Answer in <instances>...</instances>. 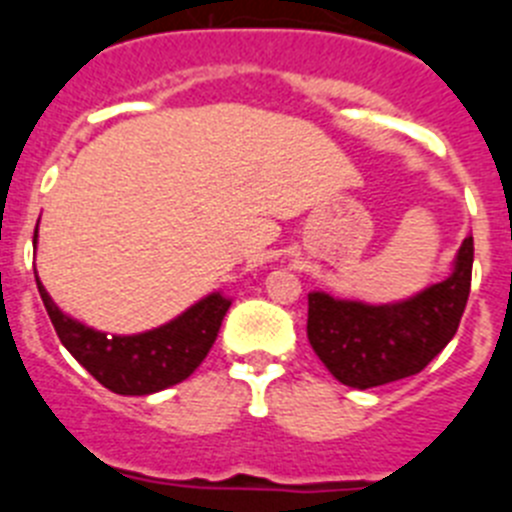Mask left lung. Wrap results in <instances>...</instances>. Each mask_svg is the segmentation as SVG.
Here are the masks:
<instances>
[{
  "label": "left lung",
  "mask_w": 512,
  "mask_h": 512,
  "mask_svg": "<svg viewBox=\"0 0 512 512\" xmlns=\"http://www.w3.org/2000/svg\"><path fill=\"white\" fill-rule=\"evenodd\" d=\"M474 238H464L454 271L410 300L366 305L307 295V338L341 384L369 390L423 372L459 330L472 287Z\"/></svg>",
  "instance_id": "8db88e82"
}]
</instances>
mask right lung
Instances as JSON below:
<instances>
[{
    "mask_svg": "<svg viewBox=\"0 0 512 512\" xmlns=\"http://www.w3.org/2000/svg\"><path fill=\"white\" fill-rule=\"evenodd\" d=\"M35 282L63 346L99 384L117 395H153L187 379L210 354L230 307V300H225L220 292H212L161 328L110 338L107 333H99L63 315L40 284L38 274Z\"/></svg>",
    "mask_w": 512,
    "mask_h": 512,
    "instance_id": "1",
    "label": "right lung"
}]
</instances>
